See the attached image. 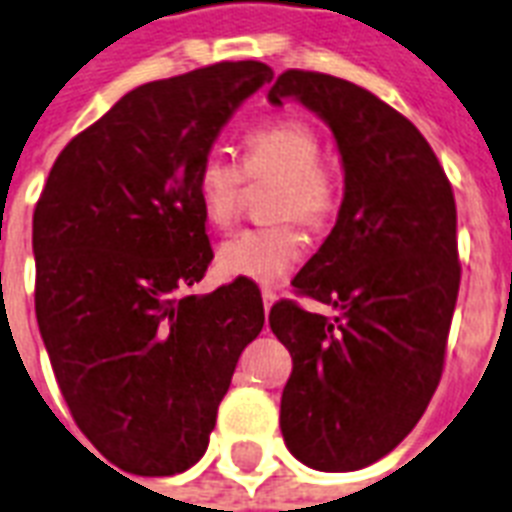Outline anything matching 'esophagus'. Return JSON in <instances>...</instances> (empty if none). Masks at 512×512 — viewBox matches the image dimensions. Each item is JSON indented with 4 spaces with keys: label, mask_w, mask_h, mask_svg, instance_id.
I'll use <instances>...</instances> for the list:
<instances>
[{
    "label": "esophagus",
    "mask_w": 512,
    "mask_h": 512,
    "mask_svg": "<svg viewBox=\"0 0 512 512\" xmlns=\"http://www.w3.org/2000/svg\"><path fill=\"white\" fill-rule=\"evenodd\" d=\"M273 303H276V292H273V290H263V306H265V311H271Z\"/></svg>",
    "instance_id": "1"
}]
</instances>
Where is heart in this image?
<instances>
[{
  "label": "heart",
  "instance_id": "b5f03b06",
  "mask_svg": "<svg viewBox=\"0 0 512 512\" xmlns=\"http://www.w3.org/2000/svg\"><path fill=\"white\" fill-rule=\"evenodd\" d=\"M244 179L273 182L268 217L273 225L239 230L217 249V268L228 279L279 284L303 260L298 220L311 230L327 228L338 214V179L322 163V139L300 117H273L241 139V169L206 155L193 179L195 204L209 228L236 220Z\"/></svg>",
  "mask_w": 512,
  "mask_h": 512
}]
</instances>
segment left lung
<instances>
[{
    "label": "left lung",
    "instance_id": "left-lung-1",
    "mask_svg": "<svg viewBox=\"0 0 512 512\" xmlns=\"http://www.w3.org/2000/svg\"><path fill=\"white\" fill-rule=\"evenodd\" d=\"M300 101L335 136L343 201L335 228L292 279L298 295L268 322L290 349L282 435L295 459L349 473L386 456L416 427L443 376L462 265L446 171L411 120L360 85L287 69L271 104Z\"/></svg>",
    "mask_w": 512,
    "mask_h": 512
}]
</instances>
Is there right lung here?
<instances>
[{"label": "right lung", "mask_w": 512, "mask_h": 512, "mask_svg": "<svg viewBox=\"0 0 512 512\" xmlns=\"http://www.w3.org/2000/svg\"><path fill=\"white\" fill-rule=\"evenodd\" d=\"M273 69L222 61L139 85L66 144L34 209V308L72 419L120 470L174 475L212 435L255 282L190 295L212 263L193 179Z\"/></svg>", "instance_id": "1"}]
</instances>
